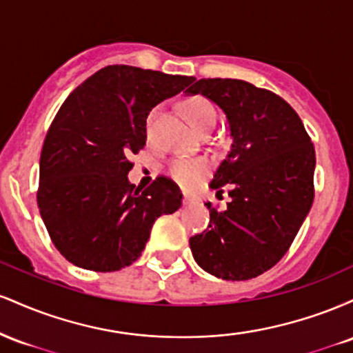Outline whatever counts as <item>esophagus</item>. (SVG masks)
<instances>
[{
  "mask_svg": "<svg viewBox=\"0 0 353 353\" xmlns=\"http://www.w3.org/2000/svg\"><path fill=\"white\" fill-rule=\"evenodd\" d=\"M182 204H184V205H190V204H192V199H190V197L185 196V197H184V201H182Z\"/></svg>",
  "mask_w": 353,
  "mask_h": 353,
  "instance_id": "34e87169",
  "label": "esophagus"
}]
</instances>
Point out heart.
Here are the masks:
<instances>
[{"label": "heart", "mask_w": 353, "mask_h": 353, "mask_svg": "<svg viewBox=\"0 0 353 353\" xmlns=\"http://www.w3.org/2000/svg\"><path fill=\"white\" fill-rule=\"evenodd\" d=\"M182 109H184V114L188 117L189 124L197 132L209 131L216 124V108L212 106V103L209 99L202 98V96H190V98L184 99L182 101ZM154 112L156 111H152L149 117H152ZM168 172L182 188L192 189L208 176L209 164L204 159H177L169 165Z\"/></svg>", "instance_id": "1"}]
</instances>
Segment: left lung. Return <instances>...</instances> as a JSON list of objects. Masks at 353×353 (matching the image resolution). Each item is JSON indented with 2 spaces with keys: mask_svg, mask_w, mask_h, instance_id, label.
<instances>
[{
  "mask_svg": "<svg viewBox=\"0 0 353 353\" xmlns=\"http://www.w3.org/2000/svg\"><path fill=\"white\" fill-rule=\"evenodd\" d=\"M185 92L216 103L232 137L210 182L230 202L208 204V229L189 239L194 261L224 281L257 277L289 250L312 208L314 144L290 104L247 81L199 79Z\"/></svg>",
  "mask_w": 353,
  "mask_h": 353,
  "instance_id": "1",
  "label": "left lung"
}]
</instances>
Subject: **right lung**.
<instances>
[{"label":"right lung","instance_id":"obj_1","mask_svg":"<svg viewBox=\"0 0 353 353\" xmlns=\"http://www.w3.org/2000/svg\"><path fill=\"white\" fill-rule=\"evenodd\" d=\"M192 81L114 64L59 108L39 159L38 208L52 244L71 264L94 272L131 265L154 221L181 208V190L168 177L136 189L128 179L129 157L145 145L149 111Z\"/></svg>","mask_w":353,"mask_h":353}]
</instances>
